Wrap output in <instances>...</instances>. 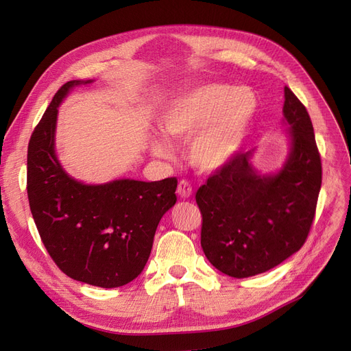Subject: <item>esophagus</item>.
<instances>
[{
    "mask_svg": "<svg viewBox=\"0 0 351 351\" xmlns=\"http://www.w3.org/2000/svg\"><path fill=\"white\" fill-rule=\"evenodd\" d=\"M177 193H178V196L183 197V199H187V197L191 196V184L189 183L187 180H180L178 187H177Z\"/></svg>",
    "mask_w": 351,
    "mask_h": 351,
    "instance_id": "1",
    "label": "esophagus"
}]
</instances>
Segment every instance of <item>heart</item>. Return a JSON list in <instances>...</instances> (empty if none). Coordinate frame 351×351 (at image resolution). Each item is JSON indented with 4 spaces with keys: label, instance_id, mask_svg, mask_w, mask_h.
I'll return each mask as SVG.
<instances>
[{
    "label": "heart",
    "instance_id": "b5f03b06",
    "mask_svg": "<svg viewBox=\"0 0 351 351\" xmlns=\"http://www.w3.org/2000/svg\"><path fill=\"white\" fill-rule=\"evenodd\" d=\"M257 99L248 88L210 84L187 93L168 104L160 114V125L168 136L191 139V162L202 170H215L238 151ZM158 154H167L164 141H155Z\"/></svg>",
    "mask_w": 351,
    "mask_h": 351
}]
</instances>
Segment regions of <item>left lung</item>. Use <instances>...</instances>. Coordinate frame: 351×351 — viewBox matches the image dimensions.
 <instances>
[{"label":"left lung","mask_w":351,"mask_h":351,"mask_svg":"<svg viewBox=\"0 0 351 351\" xmlns=\"http://www.w3.org/2000/svg\"><path fill=\"white\" fill-rule=\"evenodd\" d=\"M291 152L282 170L260 176L254 152L235 154L199 187L200 244L213 267L244 279L267 271L302 248L315 217L321 156L305 106L285 87Z\"/></svg>","instance_id":"8db88e82"}]
</instances>
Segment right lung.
<instances>
[{
  "label": "right lung",
  "instance_id": "right-lung-1",
  "mask_svg": "<svg viewBox=\"0 0 351 351\" xmlns=\"http://www.w3.org/2000/svg\"><path fill=\"white\" fill-rule=\"evenodd\" d=\"M88 82L64 84L34 128L27 196L42 243L58 267L71 279L110 289L143 270L156 226L177 202V178H122L93 186L65 173L55 154L58 107L72 87Z\"/></svg>",
  "mask_w": 351,
  "mask_h": 351
}]
</instances>
